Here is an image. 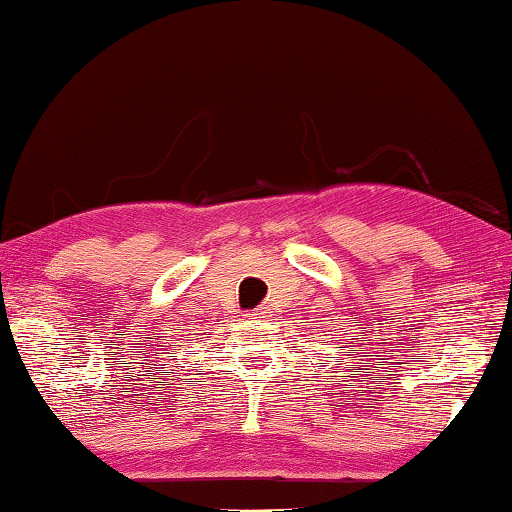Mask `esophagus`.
Here are the masks:
<instances>
[{
	"mask_svg": "<svg viewBox=\"0 0 512 512\" xmlns=\"http://www.w3.org/2000/svg\"><path fill=\"white\" fill-rule=\"evenodd\" d=\"M256 315H261V313H256Z\"/></svg>",
	"mask_w": 512,
	"mask_h": 512,
	"instance_id": "obj_1",
	"label": "esophagus"
}]
</instances>
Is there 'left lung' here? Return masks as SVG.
I'll use <instances>...</instances> for the list:
<instances>
[{
    "label": "left lung",
    "mask_w": 512,
    "mask_h": 512,
    "mask_svg": "<svg viewBox=\"0 0 512 512\" xmlns=\"http://www.w3.org/2000/svg\"><path fill=\"white\" fill-rule=\"evenodd\" d=\"M338 363H340V360H338Z\"/></svg>",
    "instance_id": "8db88e82"
}]
</instances>
